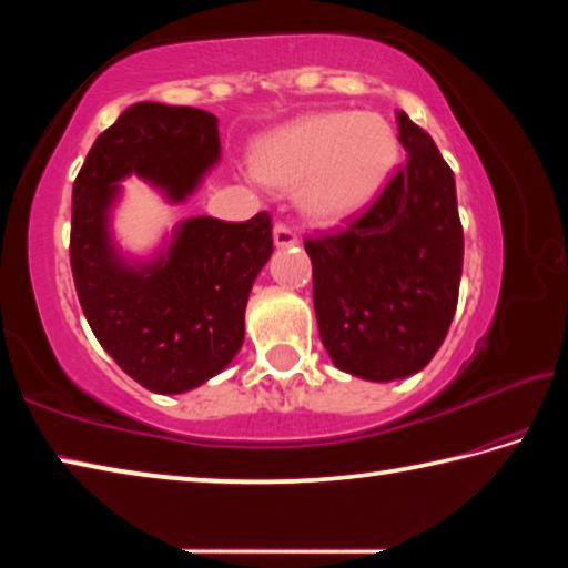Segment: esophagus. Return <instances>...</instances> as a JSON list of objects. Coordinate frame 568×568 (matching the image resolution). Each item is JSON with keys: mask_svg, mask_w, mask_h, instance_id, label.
Masks as SVG:
<instances>
[{"mask_svg": "<svg viewBox=\"0 0 568 568\" xmlns=\"http://www.w3.org/2000/svg\"><path fill=\"white\" fill-rule=\"evenodd\" d=\"M273 237H275V245L277 247H293V245H297V233H295L291 225H285V223H277L273 227Z\"/></svg>", "mask_w": 568, "mask_h": 568, "instance_id": "34e87169", "label": "esophagus"}]
</instances>
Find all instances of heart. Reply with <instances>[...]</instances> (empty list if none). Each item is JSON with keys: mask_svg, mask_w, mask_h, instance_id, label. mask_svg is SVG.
Listing matches in <instances>:
<instances>
[{"mask_svg": "<svg viewBox=\"0 0 568 568\" xmlns=\"http://www.w3.org/2000/svg\"><path fill=\"white\" fill-rule=\"evenodd\" d=\"M400 160L393 124L378 112H321L263 140L255 172L267 185L297 187V205L318 223L361 213Z\"/></svg>", "mask_w": 568, "mask_h": 568, "instance_id": "b5f03b06", "label": "heart"}]
</instances>
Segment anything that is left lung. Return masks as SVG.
<instances>
[{
	"instance_id": "8db88e82",
	"label": "left lung",
	"mask_w": 568,
	"mask_h": 568,
	"mask_svg": "<svg viewBox=\"0 0 568 568\" xmlns=\"http://www.w3.org/2000/svg\"><path fill=\"white\" fill-rule=\"evenodd\" d=\"M408 158L376 203L335 233L305 240L321 341L341 371L396 381L444 343L464 271L454 172L434 138L398 112Z\"/></svg>"
}]
</instances>
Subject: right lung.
Here are the masks:
<instances>
[{
  "mask_svg": "<svg viewBox=\"0 0 568 568\" xmlns=\"http://www.w3.org/2000/svg\"><path fill=\"white\" fill-rule=\"evenodd\" d=\"M220 160L217 118L138 102L104 130L72 187L70 263L94 338L152 393L203 386L235 358L245 305L273 255L271 215L187 217L152 263L130 265L110 237L118 182L138 175L182 203Z\"/></svg>",
  "mask_w": 568,
  "mask_h": 568,
  "instance_id": "right-lung-1",
  "label": "right lung"
}]
</instances>
